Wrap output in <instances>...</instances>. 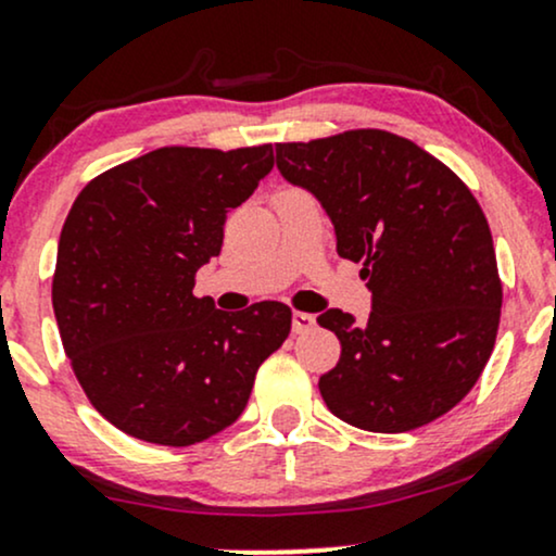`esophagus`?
Here are the masks:
<instances>
[{
    "label": "esophagus",
    "instance_id": "34e87169",
    "mask_svg": "<svg viewBox=\"0 0 556 556\" xmlns=\"http://www.w3.org/2000/svg\"><path fill=\"white\" fill-rule=\"evenodd\" d=\"M314 327H316L314 314H305V311H295V314H292V331H295V334H305V331H311Z\"/></svg>",
    "mask_w": 556,
    "mask_h": 556
}]
</instances>
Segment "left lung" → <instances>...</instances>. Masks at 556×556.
Returning <instances> with one entry per match:
<instances>
[{
  "instance_id": "obj_1",
  "label": "left lung",
  "mask_w": 556,
  "mask_h": 556,
  "mask_svg": "<svg viewBox=\"0 0 556 556\" xmlns=\"http://www.w3.org/2000/svg\"><path fill=\"white\" fill-rule=\"evenodd\" d=\"M285 180L321 201L337 253L363 264L366 324L340 308L318 324L342 344L318 379L337 418L376 433L431 424L486 366L502 314V279L481 206L460 177L413 140L344 130L277 143Z\"/></svg>"
}]
</instances>
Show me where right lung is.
<instances>
[{"instance_id": "1", "label": "right lung", "mask_w": 556, "mask_h": 556, "mask_svg": "<svg viewBox=\"0 0 556 556\" xmlns=\"http://www.w3.org/2000/svg\"><path fill=\"white\" fill-rule=\"evenodd\" d=\"M271 167V143L164 146L75 198L56 248V327L88 402L127 437L190 446L225 431L290 334L292 311L277 300L227 314L193 295L227 212Z\"/></svg>"}]
</instances>
